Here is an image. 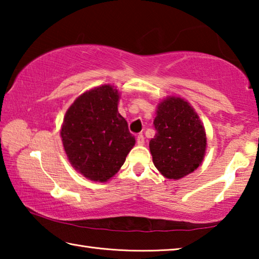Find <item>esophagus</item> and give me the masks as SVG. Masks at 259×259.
Wrapping results in <instances>:
<instances>
[{
  "label": "esophagus",
  "mask_w": 259,
  "mask_h": 259,
  "mask_svg": "<svg viewBox=\"0 0 259 259\" xmlns=\"http://www.w3.org/2000/svg\"><path fill=\"white\" fill-rule=\"evenodd\" d=\"M144 142H145V138H144V136L142 134L138 135L137 136V144H138V145H140V146L144 145Z\"/></svg>",
  "instance_id": "obj_1"
}]
</instances>
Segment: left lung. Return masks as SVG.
I'll return each mask as SVG.
<instances>
[{"label":"left lung","instance_id":"left-lung-1","mask_svg":"<svg viewBox=\"0 0 259 259\" xmlns=\"http://www.w3.org/2000/svg\"><path fill=\"white\" fill-rule=\"evenodd\" d=\"M156 134L150 142L153 163L169 179L185 177L202 163L207 137L200 117L190 103L169 96L157 105Z\"/></svg>","mask_w":259,"mask_h":259}]
</instances>
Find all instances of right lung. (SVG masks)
Returning <instances> with one entry per match:
<instances>
[{"label": "right lung", "mask_w": 259, "mask_h": 259, "mask_svg": "<svg viewBox=\"0 0 259 259\" xmlns=\"http://www.w3.org/2000/svg\"><path fill=\"white\" fill-rule=\"evenodd\" d=\"M120 95L111 84L96 87L75 99L65 114L60 136L74 169L105 183L123 165L136 140L117 111Z\"/></svg>", "instance_id": "obj_1"}]
</instances>
